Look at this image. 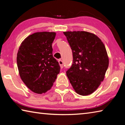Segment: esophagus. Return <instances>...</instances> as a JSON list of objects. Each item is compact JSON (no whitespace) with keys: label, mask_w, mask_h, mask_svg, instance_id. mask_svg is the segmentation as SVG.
<instances>
[{"label":"esophagus","mask_w":125,"mask_h":125,"mask_svg":"<svg viewBox=\"0 0 125 125\" xmlns=\"http://www.w3.org/2000/svg\"><path fill=\"white\" fill-rule=\"evenodd\" d=\"M58 63H59V64H60L61 68H63V65H64V64H63V61L61 60H58Z\"/></svg>","instance_id":"1"}]
</instances>
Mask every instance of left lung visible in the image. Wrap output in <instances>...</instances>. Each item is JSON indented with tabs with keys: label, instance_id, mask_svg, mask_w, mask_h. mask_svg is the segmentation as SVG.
Returning a JSON list of instances; mask_svg holds the SVG:
<instances>
[{
	"label": "left lung",
	"instance_id": "8db88e82",
	"mask_svg": "<svg viewBox=\"0 0 125 125\" xmlns=\"http://www.w3.org/2000/svg\"><path fill=\"white\" fill-rule=\"evenodd\" d=\"M72 50L73 63L66 74L75 92L88 95L103 81L109 66L104 45L95 35L86 31L63 32Z\"/></svg>",
	"mask_w": 125,
	"mask_h": 125
}]
</instances>
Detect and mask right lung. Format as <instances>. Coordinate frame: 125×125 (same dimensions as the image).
<instances>
[{
	"label": "right lung",
	"mask_w": 125,
	"mask_h": 125,
	"mask_svg": "<svg viewBox=\"0 0 125 125\" xmlns=\"http://www.w3.org/2000/svg\"><path fill=\"white\" fill-rule=\"evenodd\" d=\"M53 32H36L27 37L17 54V64L23 82L31 91L42 94L50 90L60 71L53 57Z\"/></svg>",
	"instance_id": "add662e5"
}]
</instances>
